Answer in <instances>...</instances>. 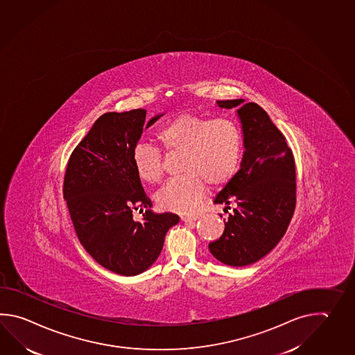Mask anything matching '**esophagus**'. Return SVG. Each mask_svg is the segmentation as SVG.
I'll return each instance as SVG.
<instances>
[{"mask_svg":"<svg viewBox=\"0 0 355 355\" xmlns=\"http://www.w3.org/2000/svg\"><path fill=\"white\" fill-rule=\"evenodd\" d=\"M200 216L198 215H191V216H182L181 220L183 223H191V221H196L198 220Z\"/></svg>","mask_w":355,"mask_h":355,"instance_id":"1","label":"esophagus"}]
</instances>
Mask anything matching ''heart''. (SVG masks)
<instances>
[{
  "label": "heart",
  "mask_w": 355,
  "mask_h": 355,
  "mask_svg": "<svg viewBox=\"0 0 355 355\" xmlns=\"http://www.w3.org/2000/svg\"><path fill=\"white\" fill-rule=\"evenodd\" d=\"M157 139L166 152L184 153L182 175L172 178L158 191L155 201L162 210L189 214L209 189L221 187L239 168L243 134L239 123L230 117L182 114L166 121ZM131 162L140 180L157 183L164 172L158 148L138 143L132 148Z\"/></svg>",
  "instance_id": "1"
}]
</instances>
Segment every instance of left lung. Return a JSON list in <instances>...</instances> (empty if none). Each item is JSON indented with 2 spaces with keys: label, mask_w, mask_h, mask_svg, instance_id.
<instances>
[{
  "label": "left lung",
  "mask_w": 355,
  "mask_h": 355,
  "mask_svg": "<svg viewBox=\"0 0 355 355\" xmlns=\"http://www.w3.org/2000/svg\"><path fill=\"white\" fill-rule=\"evenodd\" d=\"M216 105L238 109L244 153L239 171L215 198L224 211L232 202L238 207L209 250L226 266L244 267L275 249L287 230L296 206V168L282 132L261 106L243 98Z\"/></svg>",
  "instance_id": "left-lung-1"
}]
</instances>
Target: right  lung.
Masks as SVG:
<instances>
[{"label": "right lung", "instance_id": "add662e5", "mask_svg": "<svg viewBox=\"0 0 355 355\" xmlns=\"http://www.w3.org/2000/svg\"><path fill=\"white\" fill-rule=\"evenodd\" d=\"M146 121V110L106 112L76 146L65 171L64 200L80 243L94 261L116 275L132 277L158 259L166 234L178 224L171 212H153L152 201L131 162ZM146 208L141 223L132 210Z\"/></svg>", "mask_w": 355, "mask_h": 355}]
</instances>
